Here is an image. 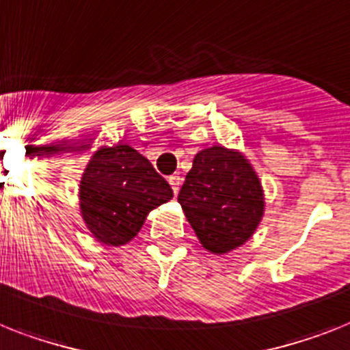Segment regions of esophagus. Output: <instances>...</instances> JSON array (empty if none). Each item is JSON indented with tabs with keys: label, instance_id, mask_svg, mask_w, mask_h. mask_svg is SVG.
Here are the masks:
<instances>
[{
	"label": "esophagus",
	"instance_id": "1",
	"mask_svg": "<svg viewBox=\"0 0 350 350\" xmlns=\"http://www.w3.org/2000/svg\"><path fill=\"white\" fill-rule=\"evenodd\" d=\"M168 182H170V186H172L173 193H175V195H177L178 189H180V184H182L180 175H172V177L168 178Z\"/></svg>",
	"mask_w": 350,
	"mask_h": 350
}]
</instances>
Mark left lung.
I'll return each mask as SVG.
<instances>
[{"instance_id":"8db88e82","label":"left lung","mask_w":350,"mask_h":350,"mask_svg":"<svg viewBox=\"0 0 350 350\" xmlns=\"http://www.w3.org/2000/svg\"><path fill=\"white\" fill-rule=\"evenodd\" d=\"M178 204L202 247L211 254H227L256 232L265 213V193L241 152L215 144L195 155Z\"/></svg>"}]
</instances>
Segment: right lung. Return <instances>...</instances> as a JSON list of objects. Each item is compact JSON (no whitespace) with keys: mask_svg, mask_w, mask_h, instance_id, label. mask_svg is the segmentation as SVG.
<instances>
[{"mask_svg":"<svg viewBox=\"0 0 350 350\" xmlns=\"http://www.w3.org/2000/svg\"><path fill=\"white\" fill-rule=\"evenodd\" d=\"M80 213L94 238L109 247L134 239L152 209L173 198L170 184L129 144L102 146L85 166Z\"/></svg>","mask_w":350,"mask_h":350,"instance_id":"add662e5","label":"right lung"}]
</instances>
